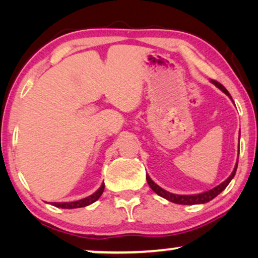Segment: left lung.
I'll return each mask as SVG.
<instances>
[{
	"label": "left lung",
	"mask_w": 258,
	"mask_h": 258,
	"mask_svg": "<svg viewBox=\"0 0 258 258\" xmlns=\"http://www.w3.org/2000/svg\"><path fill=\"white\" fill-rule=\"evenodd\" d=\"M211 82H213L217 88H220V89L223 91V93L227 94L228 96L231 98L230 94H229V91L225 89V88L222 86L220 82H217V81H215V80H211ZM231 100H232V98H231ZM237 165H238V160H237V163H236L235 168H234V171L231 172V175L229 176V177L225 179L223 183H221L220 185L215 186L214 189L208 190V191L202 192V194H197V195H175V194L169 192V191H167V190L162 189L161 186H158L156 183H155L148 175H147V182H148V184H149L150 188L153 189V191L156 192L158 196H161L165 200L170 201V202H172V203L185 204V206H192V204H203V203L209 202V201H211V200H214L215 197H216L217 195H220V194L223 191L225 188H227L231 179L234 178V176L236 174V170H237Z\"/></svg>",
	"instance_id": "1"
}]
</instances>
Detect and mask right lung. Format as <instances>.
Returning <instances> with one entry per match:
<instances>
[{
  "mask_svg": "<svg viewBox=\"0 0 258 258\" xmlns=\"http://www.w3.org/2000/svg\"><path fill=\"white\" fill-rule=\"evenodd\" d=\"M104 190V183L101 185V188L97 190L96 192H94L93 195L86 197V199H82V200H79V201H75V202H64V203H51L52 206L57 207V208H63V209H74V208H83V207H87L89 206V204L96 202V201L100 199L102 192H103Z\"/></svg>",
  "mask_w": 258,
  "mask_h": 258,
  "instance_id": "right-lung-1",
  "label": "right lung"
}]
</instances>
